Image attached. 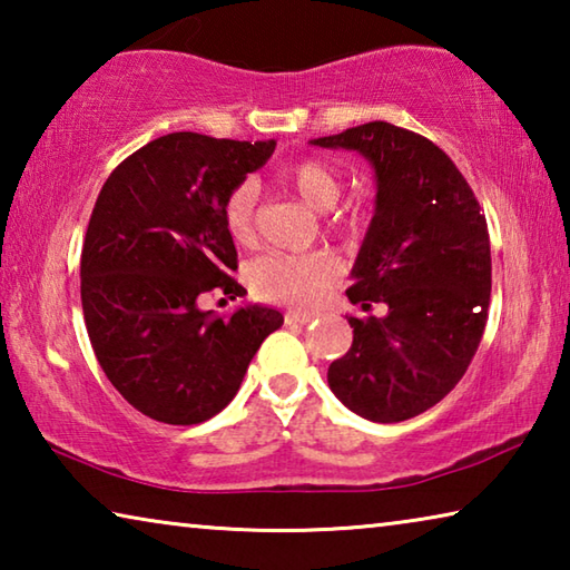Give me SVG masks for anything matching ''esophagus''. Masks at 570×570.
<instances>
[{
	"label": "esophagus",
	"instance_id": "esophagus-1",
	"mask_svg": "<svg viewBox=\"0 0 570 570\" xmlns=\"http://www.w3.org/2000/svg\"><path fill=\"white\" fill-rule=\"evenodd\" d=\"M284 320H286V324H302L304 326V324L312 322L314 316L312 314H302V312H286Z\"/></svg>",
	"mask_w": 570,
	"mask_h": 570
}]
</instances>
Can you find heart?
Listing matches in <instances>:
<instances>
[{
	"label": "heart",
	"mask_w": 570,
	"mask_h": 570,
	"mask_svg": "<svg viewBox=\"0 0 570 570\" xmlns=\"http://www.w3.org/2000/svg\"><path fill=\"white\" fill-rule=\"evenodd\" d=\"M278 180L314 210H330L342 196V178L322 160H302L282 170ZM256 186L250 180L230 188L224 200V226L238 244H248L254 236ZM340 228H356V218H342ZM336 264L322 254H266L248 268V284L264 302L312 308L330 294L336 282Z\"/></svg>",
	"instance_id": "b5f03b06"
}]
</instances>
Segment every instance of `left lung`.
Listing matches in <instances>:
<instances>
[{
	"instance_id": "8db88e82",
	"label": "left lung",
	"mask_w": 570,
	"mask_h": 570,
	"mask_svg": "<svg viewBox=\"0 0 570 570\" xmlns=\"http://www.w3.org/2000/svg\"><path fill=\"white\" fill-rule=\"evenodd\" d=\"M312 146L354 150L374 168V216L352 266L354 340L326 380L344 407L402 422L438 404L478 352L490 304V236L475 193L435 142L374 120Z\"/></svg>"
}]
</instances>
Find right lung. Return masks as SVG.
Segmentation results:
<instances>
[{"label": "right lung", "mask_w": 570, "mask_h": 570, "mask_svg": "<svg viewBox=\"0 0 570 570\" xmlns=\"http://www.w3.org/2000/svg\"><path fill=\"white\" fill-rule=\"evenodd\" d=\"M274 148L276 140L170 132L105 180L82 244L85 326L112 387L150 420L214 417L284 324L282 312L262 304L230 316L198 306L208 292L246 294L230 276L238 262L224 200Z\"/></svg>", "instance_id": "obj_1"}]
</instances>
